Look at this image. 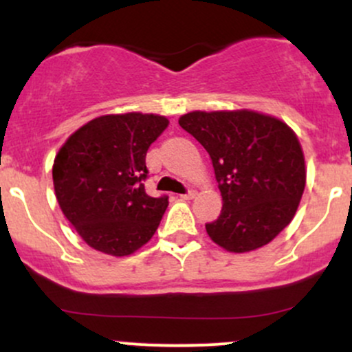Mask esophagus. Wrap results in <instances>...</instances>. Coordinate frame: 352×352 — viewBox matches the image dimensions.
<instances>
[{
  "label": "esophagus",
  "instance_id": "1",
  "mask_svg": "<svg viewBox=\"0 0 352 352\" xmlns=\"http://www.w3.org/2000/svg\"><path fill=\"white\" fill-rule=\"evenodd\" d=\"M195 195H197L195 190H188L187 193H184V195H180V199H182V200H192V199H195Z\"/></svg>",
  "mask_w": 352,
  "mask_h": 352
}]
</instances>
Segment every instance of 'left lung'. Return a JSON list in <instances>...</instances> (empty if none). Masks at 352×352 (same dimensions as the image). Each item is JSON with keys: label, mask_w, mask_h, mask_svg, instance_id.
I'll return each instance as SVG.
<instances>
[{"label": "left lung", "mask_w": 352, "mask_h": 352, "mask_svg": "<svg viewBox=\"0 0 352 352\" xmlns=\"http://www.w3.org/2000/svg\"><path fill=\"white\" fill-rule=\"evenodd\" d=\"M179 124L212 159L223 207L205 228L217 245L252 252L288 227L306 184L305 155L288 125L245 109L188 112Z\"/></svg>", "instance_id": "8db88e82"}]
</instances>
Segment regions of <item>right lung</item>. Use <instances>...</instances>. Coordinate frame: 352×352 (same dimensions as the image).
<instances>
[{
    "label": "right lung",
    "instance_id": "add662e5",
    "mask_svg": "<svg viewBox=\"0 0 352 352\" xmlns=\"http://www.w3.org/2000/svg\"><path fill=\"white\" fill-rule=\"evenodd\" d=\"M164 116H100L78 129L52 165L56 199L91 248L127 256L159 228L168 197L145 193V155L167 129Z\"/></svg>",
    "mask_w": 352,
    "mask_h": 352
}]
</instances>
